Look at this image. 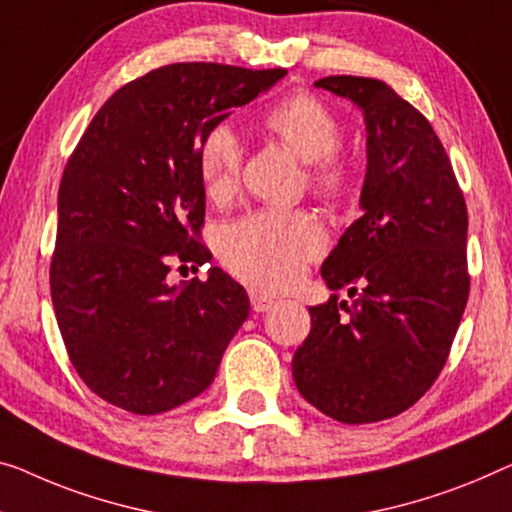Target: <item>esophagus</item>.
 <instances>
[{
    "mask_svg": "<svg viewBox=\"0 0 512 512\" xmlns=\"http://www.w3.org/2000/svg\"><path fill=\"white\" fill-rule=\"evenodd\" d=\"M250 305H253L255 312H266L276 305V299H273V296H266L262 292H250Z\"/></svg>",
    "mask_w": 512,
    "mask_h": 512,
    "instance_id": "obj_1",
    "label": "esophagus"
}]
</instances>
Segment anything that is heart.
I'll return each instance as SVG.
<instances>
[{
  "label": "heart",
  "mask_w": 512,
  "mask_h": 512,
  "mask_svg": "<svg viewBox=\"0 0 512 512\" xmlns=\"http://www.w3.org/2000/svg\"><path fill=\"white\" fill-rule=\"evenodd\" d=\"M266 131L308 163L305 179L324 202H338L354 186V165L342 151V124L324 101L294 94L264 114ZM241 142L230 126L204 133L197 172L213 202H225L241 181ZM326 234L308 211H255L220 234L227 269L248 285L278 292L299 278L303 266L324 253Z\"/></svg>",
  "instance_id": "obj_1"
}]
</instances>
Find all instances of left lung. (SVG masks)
<instances>
[{
	"label": "left lung",
	"mask_w": 512,
	"mask_h": 512,
	"mask_svg": "<svg viewBox=\"0 0 512 512\" xmlns=\"http://www.w3.org/2000/svg\"><path fill=\"white\" fill-rule=\"evenodd\" d=\"M315 87L352 98L368 128L363 216L322 266L326 285L358 299L310 308L292 372L322 414L377 423L421 400L451 354L471 282L467 202L430 121L386 82L329 75Z\"/></svg>",
	"instance_id": "obj_1"
}]
</instances>
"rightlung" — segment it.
Instances as JSON below:
<instances>
[{
  "label": "right lung",
  "mask_w": 512,
  "mask_h": 512,
  "mask_svg": "<svg viewBox=\"0 0 512 512\" xmlns=\"http://www.w3.org/2000/svg\"><path fill=\"white\" fill-rule=\"evenodd\" d=\"M285 73L213 61L154 68L114 91L68 158L52 305L75 372L114 407L154 416L207 391L246 322V289L216 266L181 289L165 278L172 264L211 262L204 133Z\"/></svg>",
  "instance_id": "1"
}]
</instances>
